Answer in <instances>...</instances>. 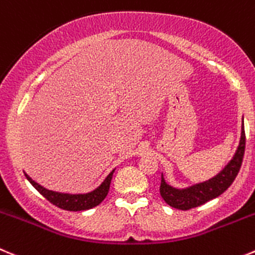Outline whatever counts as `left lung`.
<instances>
[{
    "instance_id": "obj_1",
    "label": "left lung",
    "mask_w": 255,
    "mask_h": 255,
    "mask_svg": "<svg viewBox=\"0 0 255 255\" xmlns=\"http://www.w3.org/2000/svg\"><path fill=\"white\" fill-rule=\"evenodd\" d=\"M244 150H246V131L242 126V135L239 146L235 151L233 159L228 162L225 168L214 178L203 183L195 184L185 189H176L169 185L161 174V184H160V195L165 200L166 204L171 208L180 210H189L199 205L205 204L212 199L222 195L234 181L239 173V169L243 161Z\"/></svg>"
}]
</instances>
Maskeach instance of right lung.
I'll use <instances>...</instances> for the list:
<instances>
[{
    "label": "right lung",
    "instance_id": "1",
    "mask_svg": "<svg viewBox=\"0 0 255 255\" xmlns=\"http://www.w3.org/2000/svg\"><path fill=\"white\" fill-rule=\"evenodd\" d=\"M114 171H115V169L106 176L105 180L101 183L100 186H98L95 190L90 191V193L86 194H66L59 193V191L48 190V189L43 188L42 185L36 183L35 180H32L26 173L25 176L27 178V180L32 184L33 188H35L41 195L45 196L48 202L52 203L53 205H56V207L61 208V209L64 210H70V212H81V210H87L96 207V205L100 204L104 199L106 198V195H108L109 193V189H110V183L111 179H113Z\"/></svg>",
    "mask_w": 255,
    "mask_h": 255
}]
</instances>
